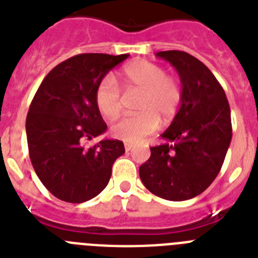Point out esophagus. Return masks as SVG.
<instances>
[{"label": "esophagus", "mask_w": 258, "mask_h": 258, "mask_svg": "<svg viewBox=\"0 0 258 258\" xmlns=\"http://www.w3.org/2000/svg\"><path fill=\"white\" fill-rule=\"evenodd\" d=\"M132 148H134V145L130 144V143H124V151L130 152L132 149Z\"/></svg>", "instance_id": "1"}]
</instances>
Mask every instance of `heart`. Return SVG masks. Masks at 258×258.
<instances>
[{
  "instance_id": "1",
  "label": "heart",
  "mask_w": 258,
  "mask_h": 258,
  "mask_svg": "<svg viewBox=\"0 0 258 258\" xmlns=\"http://www.w3.org/2000/svg\"><path fill=\"white\" fill-rule=\"evenodd\" d=\"M120 83L128 96H139L136 111L111 126L115 139L138 143L156 131L158 123L166 126L175 118L182 102V88L178 80L166 75L165 69L149 61L139 59L127 64L120 73ZM98 111L106 119H115L122 110V93L110 76L98 83L95 93Z\"/></svg>"
}]
</instances>
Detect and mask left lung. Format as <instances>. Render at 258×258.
I'll use <instances>...</instances> for the list:
<instances>
[{
  "instance_id": "obj_1",
  "label": "left lung",
  "mask_w": 258,
  "mask_h": 258,
  "mask_svg": "<svg viewBox=\"0 0 258 258\" xmlns=\"http://www.w3.org/2000/svg\"><path fill=\"white\" fill-rule=\"evenodd\" d=\"M178 71L182 102L165 144L151 148V157L139 169L153 195L183 201L203 194L222 167L232 138L231 111L216 76L194 55L180 50L156 53Z\"/></svg>"
}]
</instances>
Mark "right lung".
Returning a JSON list of instances; mask_svg holds the SVG:
<instances>
[{
  "label": "right lung",
  "mask_w": 258,
  "mask_h": 258,
  "mask_svg": "<svg viewBox=\"0 0 258 258\" xmlns=\"http://www.w3.org/2000/svg\"><path fill=\"white\" fill-rule=\"evenodd\" d=\"M128 54H78L61 62L42 80L27 114L26 132L36 174L51 195L79 204L107 185L114 161L124 153L120 140L84 142L106 131L96 105L98 83Z\"/></svg>",
  "instance_id": "right-lung-1"
}]
</instances>
